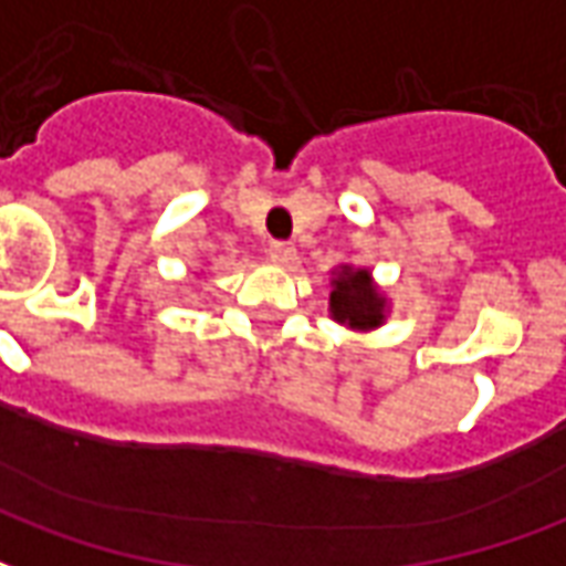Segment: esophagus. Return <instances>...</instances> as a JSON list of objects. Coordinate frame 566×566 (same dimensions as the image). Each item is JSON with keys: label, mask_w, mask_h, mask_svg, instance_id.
I'll use <instances>...</instances> for the list:
<instances>
[{"label": "esophagus", "mask_w": 566, "mask_h": 566, "mask_svg": "<svg viewBox=\"0 0 566 566\" xmlns=\"http://www.w3.org/2000/svg\"><path fill=\"white\" fill-rule=\"evenodd\" d=\"M270 258L279 260V263H291V260L296 258L294 242H282V239L270 242Z\"/></svg>", "instance_id": "obj_1"}]
</instances>
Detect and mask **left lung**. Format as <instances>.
Segmentation results:
<instances>
[{"instance_id":"left-lung-1","label":"left lung","mask_w":566,"mask_h":566,"mask_svg":"<svg viewBox=\"0 0 566 566\" xmlns=\"http://www.w3.org/2000/svg\"><path fill=\"white\" fill-rule=\"evenodd\" d=\"M331 312L339 324H348L355 331H369L385 321V296L373 287L367 270L343 266V272H336L333 279Z\"/></svg>"}]
</instances>
